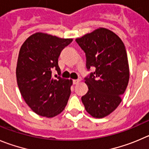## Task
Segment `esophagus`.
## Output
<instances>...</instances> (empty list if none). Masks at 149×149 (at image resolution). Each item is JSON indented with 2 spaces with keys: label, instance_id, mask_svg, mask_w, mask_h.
I'll return each mask as SVG.
<instances>
[{
  "label": "esophagus",
  "instance_id": "esophagus-1",
  "mask_svg": "<svg viewBox=\"0 0 149 149\" xmlns=\"http://www.w3.org/2000/svg\"><path fill=\"white\" fill-rule=\"evenodd\" d=\"M79 81H80V80H79V79H75V80H73V83L74 84H77Z\"/></svg>",
  "mask_w": 149,
  "mask_h": 149
}]
</instances>
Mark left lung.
I'll list each match as a JSON object with an SVG mask.
<instances>
[{
  "mask_svg": "<svg viewBox=\"0 0 149 149\" xmlns=\"http://www.w3.org/2000/svg\"><path fill=\"white\" fill-rule=\"evenodd\" d=\"M86 56V67L95 68L84 78L89 90L81 97L86 111L94 118L109 115L121 102L129 69L125 45L118 35L100 28L76 40Z\"/></svg>",
  "mask_w": 149,
  "mask_h": 149,
  "instance_id": "1",
  "label": "left lung"
}]
</instances>
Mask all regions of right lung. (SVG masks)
Returning a JSON list of instances; mask_svg holds the SVG:
<instances>
[{"label":"right lung","instance_id":"add662e5","mask_svg":"<svg viewBox=\"0 0 149 149\" xmlns=\"http://www.w3.org/2000/svg\"><path fill=\"white\" fill-rule=\"evenodd\" d=\"M72 39L43 33L30 36L19 52L16 76L20 93L29 107L40 116L52 118L66 107L72 80L61 78L58 59ZM57 70L59 76H52Z\"/></svg>","mask_w":149,"mask_h":149}]
</instances>
